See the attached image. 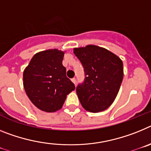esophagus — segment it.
Here are the masks:
<instances>
[{
	"mask_svg": "<svg viewBox=\"0 0 151 151\" xmlns=\"http://www.w3.org/2000/svg\"><path fill=\"white\" fill-rule=\"evenodd\" d=\"M71 81L74 83V84H76V81H76V78H74H74H72Z\"/></svg>",
	"mask_w": 151,
	"mask_h": 151,
	"instance_id": "esophagus-1",
	"label": "esophagus"
}]
</instances>
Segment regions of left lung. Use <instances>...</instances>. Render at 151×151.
Instances as JSON below:
<instances>
[{
  "instance_id": "left-lung-1",
  "label": "left lung",
  "mask_w": 151,
  "mask_h": 151,
  "mask_svg": "<svg viewBox=\"0 0 151 151\" xmlns=\"http://www.w3.org/2000/svg\"><path fill=\"white\" fill-rule=\"evenodd\" d=\"M74 53L83 67L85 79L76 88L82 106L90 112L104 111L117 96L123 79L122 60L106 48L89 45Z\"/></svg>"
}]
</instances>
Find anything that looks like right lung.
<instances>
[{
  "mask_svg": "<svg viewBox=\"0 0 151 151\" xmlns=\"http://www.w3.org/2000/svg\"><path fill=\"white\" fill-rule=\"evenodd\" d=\"M65 52L48 49L36 53L23 71V86L29 99L47 112L61 109L67 95L75 86L66 76Z\"/></svg>",
  "mask_w": 151,
  "mask_h": 151,
  "instance_id": "right-lung-1",
  "label": "right lung"
}]
</instances>
